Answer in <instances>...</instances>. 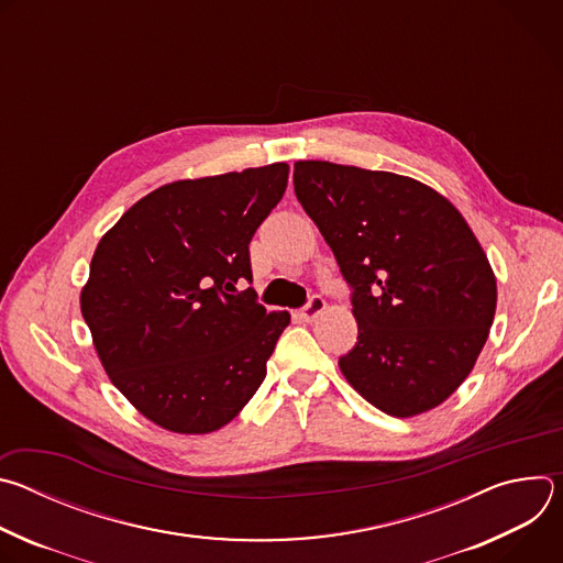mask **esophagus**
<instances>
[{"mask_svg":"<svg viewBox=\"0 0 563 563\" xmlns=\"http://www.w3.org/2000/svg\"><path fill=\"white\" fill-rule=\"evenodd\" d=\"M325 307H328V302L323 296H311L307 300V305L300 309V318L305 320V323H311V320H316L320 313L325 311Z\"/></svg>","mask_w":563,"mask_h":563,"instance_id":"34e87169","label":"esophagus"}]
</instances>
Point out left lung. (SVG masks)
<instances>
[{
    "mask_svg": "<svg viewBox=\"0 0 563 563\" xmlns=\"http://www.w3.org/2000/svg\"><path fill=\"white\" fill-rule=\"evenodd\" d=\"M294 191L352 291L356 345L339 358L380 412L423 415L484 350L497 278L461 211L432 187L325 159L294 165Z\"/></svg>",
    "mask_w": 563,
    "mask_h": 563,
    "instance_id": "left-lung-1",
    "label": "left lung"
}]
</instances>
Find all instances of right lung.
<instances>
[{
    "mask_svg": "<svg viewBox=\"0 0 563 563\" xmlns=\"http://www.w3.org/2000/svg\"><path fill=\"white\" fill-rule=\"evenodd\" d=\"M287 176L274 163L163 185L98 243L79 307L111 383L151 423L216 432L265 380L289 313L238 283L252 280L250 243Z\"/></svg>",
    "mask_w": 563,
    "mask_h": 563,
    "instance_id": "1",
    "label": "right lung"
}]
</instances>
